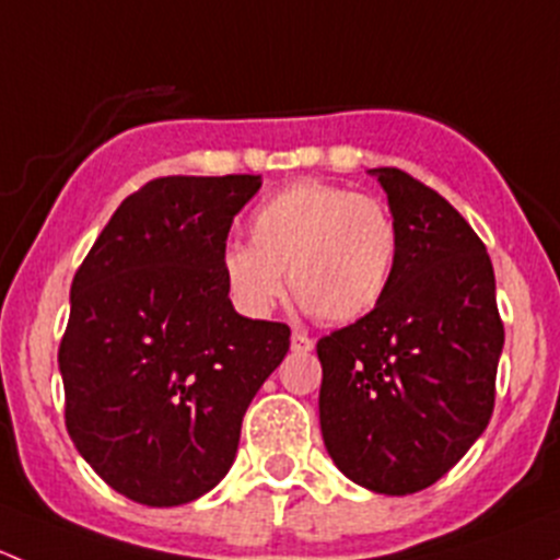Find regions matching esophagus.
Segmentation results:
<instances>
[{
    "mask_svg": "<svg viewBox=\"0 0 560 560\" xmlns=\"http://www.w3.org/2000/svg\"><path fill=\"white\" fill-rule=\"evenodd\" d=\"M292 352H312L314 338H308L306 332H292Z\"/></svg>",
    "mask_w": 560,
    "mask_h": 560,
    "instance_id": "esophagus-1",
    "label": "esophagus"
}]
</instances>
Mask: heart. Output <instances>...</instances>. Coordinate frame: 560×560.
<instances>
[{"mask_svg":"<svg viewBox=\"0 0 560 560\" xmlns=\"http://www.w3.org/2000/svg\"><path fill=\"white\" fill-rule=\"evenodd\" d=\"M248 244L222 252L230 298L246 316H268L290 290L306 312L352 322L385 295L398 228L385 202L325 180H298L254 208Z\"/></svg>","mask_w":560,"mask_h":560,"instance_id":"obj_1","label":"heart"}]
</instances>
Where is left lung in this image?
<instances>
[{"label": "left lung", "instance_id": "8db88e82", "mask_svg": "<svg viewBox=\"0 0 560 560\" xmlns=\"http://www.w3.org/2000/svg\"><path fill=\"white\" fill-rule=\"evenodd\" d=\"M398 228L382 301L316 341L319 425L332 463L387 495L431 488L488 428L504 322L471 224L439 191L376 167Z\"/></svg>", "mask_w": 560, "mask_h": 560}]
</instances>
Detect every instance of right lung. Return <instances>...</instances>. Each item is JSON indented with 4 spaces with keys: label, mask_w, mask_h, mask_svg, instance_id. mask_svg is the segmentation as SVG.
<instances>
[{
    "label": "right lung",
    "mask_w": 560,
    "mask_h": 560,
    "mask_svg": "<svg viewBox=\"0 0 560 560\" xmlns=\"http://www.w3.org/2000/svg\"><path fill=\"white\" fill-rule=\"evenodd\" d=\"M259 175H167L129 195L75 270L59 343L78 453L127 499L178 506L233 466L241 422L290 349L233 308L222 252Z\"/></svg>",
    "instance_id": "right-lung-1"
}]
</instances>
